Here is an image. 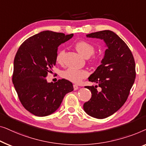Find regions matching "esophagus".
Masks as SVG:
<instances>
[{
  "label": "esophagus",
  "mask_w": 146,
  "mask_h": 146,
  "mask_svg": "<svg viewBox=\"0 0 146 146\" xmlns=\"http://www.w3.org/2000/svg\"><path fill=\"white\" fill-rule=\"evenodd\" d=\"M73 89L75 91H76V90H77L78 89H79V87L77 85H73Z\"/></svg>",
  "instance_id": "esophagus-1"
}]
</instances>
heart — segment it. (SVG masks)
Masks as SVG:
<instances>
[{
    "mask_svg": "<svg viewBox=\"0 0 146 146\" xmlns=\"http://www.w3.org/2000/svg\"><path fill=\"white\" fill-rule=\"evenodd\" d=\"M75 47L77 52L83 57H89L94 52V47L93 44L87 41L81 40L75 43ZM65 54L64 50H59L55 56V61L57 63L61 64L63 61V56ZM94 59L96 57H94ZM88 76V72L83 69H78L69 67L61 73V77L67 81L74 83H79Z\"/></svg>",
    "mask_w": 146,
    "mask_h": 146,
    "instance_id": "heart-1",
    "label": "heart"
}]
</instances>
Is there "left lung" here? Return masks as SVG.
<instances>
[{
    "label": "left lung",
    "instance_id": "8db88e82",
    "mask_svg": "<svg viewBox=\"0 0 146 146\" xmlns=\"http://www.w3.org/2000/svg\"><path fill=\"white\" fill-rule=\"evenodd\" d=\"M87 38H99L105 42L107 49L104 58L89 81L97 86H87L92 96L83 104L89 116L103 119L118 110L126 101L135 78V65L130 48L118 35L110 30H103L87 35Z\"/></svg>",
    "mask_w": 146,
    "mask_h": 146
}]
</instances>
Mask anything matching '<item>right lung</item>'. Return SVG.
<instances>
[{
  "label": "right lung",
  "instance_id": "right-lung-1",
  "mask_svg": "<svg viewBox=\"0 0 146 146\" xmlns=\"http://www.w3.org/2000/svg\"><path fill=\"white\" fill-rule=\"evenodd\" d=\"M73 34L43 31L22 43L14 60L12 83L20 101L30 113L46 116L56 111L73 84L65 79L48 83L46 77L55 65L59 45Z\"/></svg>",
  "mask_w": 146,
  "mask_h": 146
}]
</instances>
